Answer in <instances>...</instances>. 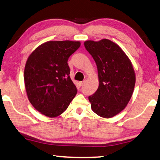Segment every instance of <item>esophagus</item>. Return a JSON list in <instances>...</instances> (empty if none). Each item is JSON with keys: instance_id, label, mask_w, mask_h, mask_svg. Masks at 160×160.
Masks as SVG:
<instances>
[{"instance_id": "1", "label": "esophagus", "mask_w": 160, "mask_h": 160, "mask_svg": "<svg viewBox=\"0 0 160 160\" xmlns=\"http://www.w3.org/2000/svg\"><path fill=\"white\" fill-rule=\"evenodd\" d=\"M84 83H85V81H83V82H80L79 84H80L81 86H82L83 84H84Z\"/></svg>"}]
</instances>
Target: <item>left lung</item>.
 <instances>
[{"instance_id":"left-lung-1","label":"left lung","mask_w":160,"mask_h":160,"mask_svg":"<svg viewBox=\"0 0 160 160\" xmlns=\"http://www.w3.org/2000/svg\"><path fill=\"white\" fill-rule=\"evenodd\" d=\"M84 46L95 60L99 86L88 97L91 109L103 118H111L126 108L132 96L136 74L132 63L117 43L109 39L86 41Z\"/></svg>"}]
</instances>
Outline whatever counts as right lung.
Returning <instances> with one entry per match:
<instances>
[{
    "mask_svg": "<svg viewBox=\"0 0 160 160\" xmlns=\"http://www.w3.org/2000/svg\"><path fill=\"white\" fill-rule=\"evenodd\" d=\"M80 46V41H47L28 58L24 77L27 95L33 107L43 115H60L77 94L67 61Z\"/></svg>",
    "mask_w": 160,
    "mask_h": 160,
    "instance_id": "add662e5",
    "label": "right lung"
}]
</instances>
